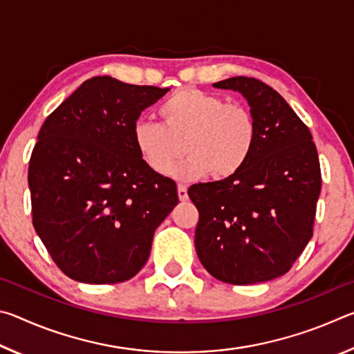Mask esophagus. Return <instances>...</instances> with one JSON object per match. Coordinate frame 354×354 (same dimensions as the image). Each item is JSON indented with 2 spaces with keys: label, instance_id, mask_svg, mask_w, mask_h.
<instances>
[{
  "label": "esophagus",
  "instance_id": "1",
  "mask_svg": "<svg viewBox=\"0 0 354 354\" xmlns=\"http://www.w3.org/2000/svg\"><path fill=\"white\" fill-rule=\"evenodd\" d=\"M178 198L181 200V201H185L189 198V195H187V187H185V185H183V184H179L178 185Z\"/></svg>",
  "mask_w": 354,
  "mask_h": 354
}]
</instances>
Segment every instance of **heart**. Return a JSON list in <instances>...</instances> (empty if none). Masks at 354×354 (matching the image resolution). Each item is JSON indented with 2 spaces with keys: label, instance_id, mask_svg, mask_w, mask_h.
Returning <instances> with one entry per match:
<instances>
[{
  "label": "heart",
  "instance_id": "heart-1",
  "mask_svg": "<svg viewBox=\"0 0 354 354\" xmlns=\"http://www.w3.org/2000/svg\"><path fill=\"white\" fill-rule=\"evenodd\" d=\"M159 113L164 124L137 120L133 140L143 162L160 175L169 173L183 181L207 175L227 179L247 165L254 151L256 118L241 103H226L198 88H181L160 106ZM183 142L189 156L174 166Z\"/></svg>",
  "mask_w": 354,
  "mask_h": 354
}]
</instances>
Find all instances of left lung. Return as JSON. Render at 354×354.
I'll return each mask as SVG.
<instances>
[{"instance_id": "1", "label": "left lung", "mask_w": 354, "mask_h": 354, "mask_svg": "<svg viewBox=\"0 0 354 354\" xmlns=\"http://www.w3.org/2000/svg\"><path fill=\"white\" fill-rule=\"evenodd\" d=\"M214 87L242 93L256 118L257 140L232 178L194 184L198 209L195 250L223 283L245 286L290 270L313 237L322 173L313 134L270 86L236 76Z\"/></svg>"}]
</instances>
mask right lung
<instances>
[{"label":"right lung","instance_id":"obj_1","mask_svg":"<svg viewBox=\"0 0 354 354\" xmlns=\"http://www.w3.org/2000/svg\"><path fill=\"white\" fill-rule=\"evenodd\" d=\"M169 91L95 76L41 124L28 171L32 225L68 278L115 284L145 266L179 200L175 181L143 162L133 127Z\"/></svg>","mask_w":354,"mask_h":354}]
</instances>
